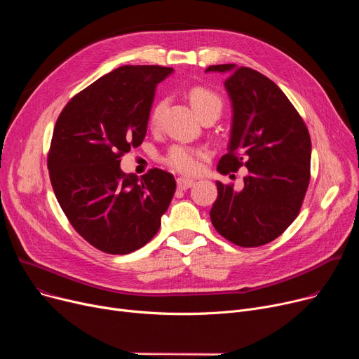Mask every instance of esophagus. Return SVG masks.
<instances>
[{"instance_id": "1", "label": "esophagus", "mask_w": 359, "mask_h": 359, "mask_svg": "<svg viewBox=\"0 0 359 359\" xmlns=\"http://www.w3.org/2000/svg\"><path fill=\"white\" fill-rule=\"evenodd\" d=\"M177 187L180 191H186L189 189V187L194 186V180L192 179H186V177H177Z\"/></svg>"}]
</instances>
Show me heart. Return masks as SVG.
I'll list each match as a JSON object with an SVG mask.
<instances>
[{
  "instance_id": "obj_1",
  "label": "heart",
  "mask_w": 359,
  "mask_h": 359,
  "mask_svg": "<svg viewBox=\"0 0 359 359\" xmlns=\"http://www.w3.org/2000/svg\"><path fill=\"white\" fill-rule=\"evenodd\" d=\"M187 97H189V102L196 111V115L203 121V119H218L224 103L222 99L219 97V94L215 93L214 90L203 87V86H196L192 87L189 91H187ZM165 106V100H158L154 107L151 109L149 113V125L151 126H157L160 123L161 118V111ZM205 156V151L201 148H194L189 145H183V144H176L173 147H170L167 151V154L164 156L163 161L170 167L176 170L179 173L184 175H191L195 173L198 167H199V160Z\"/></svg>"
}]
</instances>
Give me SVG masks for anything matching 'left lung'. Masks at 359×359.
<instances>
[{
    "label": "left lung",
    "mask_w": 359,
    "mask_h": 359,
    "mask_svg": "<svg viewBox=\"0 0 359 359\" xmlns=\"http://www.w3.org/2000/svg\"><path fill=\"white\" fill-rule=\"evenodd\" d=\"M206 71L229 72L224 81L233 102L229 153L221 175L249 168L243 191L217 182L211 208L215 230L240 248H259L284 233L298 217L310 183L311 140L294 104L266 75L234 64Z\"/></svg>",
    "instance_id": "left-lung-1"
}]
</instances>
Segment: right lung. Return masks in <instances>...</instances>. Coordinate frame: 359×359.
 <instances>
[{"label": "right lung", "mask_w": 359, "mask_h": 359, "mask_svg": "<svg viewBox=\"0 0 359 359\" xmlns=\"http://www.w3.org/2000/svg\"><path fill=\"white\" fill-rule=\"evenodd\" d=\"M173 68L123 65L65 104L48 153L52 189L69 224L109 255L135 252L153 238L176 191L172 173L125 175L121 158L142 144L156 86Z\"/></svg>", "instance_id": "right-lung-1"}]
</instances>
